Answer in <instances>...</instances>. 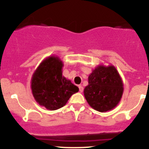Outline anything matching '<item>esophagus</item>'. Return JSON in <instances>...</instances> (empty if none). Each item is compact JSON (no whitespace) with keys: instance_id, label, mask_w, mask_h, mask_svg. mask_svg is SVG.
I'll return each instance as SVG.
<instances>
[{"instance_id":"esophagus-1","label":"esophagus","mask_w":149,"mask_h":149,"mask_svg":"<svg viewBox=\"0 0 149 149\" xmlns=\"http://www.w3.org/2000/svg\"><path fill=\"white\" fill-rule=\"evenodd\" d=\"M79 92H83V91H84V87L81 86V85H79Z\"/></svg>"}]
</instances>
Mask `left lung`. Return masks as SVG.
<instances>
[{
    "label": "left lung",
    "instance_id": "obj_1",
    "mask_svg": "<svg viewBox=\"0 0 149 149\" xmlns=\"http://www.w3.org/2000/svg\"><path fill=\"white\" fill-rule=\"evenodd\" d=\"M84 94L88 104L100 112H106L119 104L123 94L122 78L112 65H99L88 77Z\"/></svg>",
    "mask_w": 149,
    "mask_h": 149
}]
</instances>
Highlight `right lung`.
<instances>
[{
    "mask_svg": "<svg viewBox=\"0 0 149 149\" xmlns=\"http://www.w3.org/2000/svg\"><path fill=\"white\" fill-rule=\"evenodd\" d=\"M63 67L58 57L50 56L41 62L32 76L30 86L35 100L50 111L63 107L72 95L79 92L78 86L63 76Z\"/></svg>",
    "mask_w": 149,
    "mask_h": 149,
    "instance_id": "right-lung-1",
    "label": "right lung"
}]
</instances>
